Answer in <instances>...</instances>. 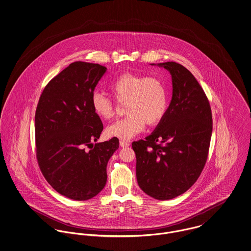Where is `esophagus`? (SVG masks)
Masks as SVG:
<instances>
[{
  "mask_svg": "<svg viewBox=\"0 0 251 251\" xmlns=\"http://www.w3.org/2000/svg\"><path fill=\"white\" fill-rule=\"evenodd\" d=\"M120 146H121L122 148H126V147H129V146H130V144H129V142L120 141Z\"/></svg>",
  "mask_w": 251,
  "mask_h": 251,
  "instance_id": "obj_1",
  "label": "esophagus"
}]
</instances>
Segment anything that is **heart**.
I'll use <instances>...</instances> for the list:
<instances>
[{"label": "heart", "mask_w": 251, "mask_h": 251, "mask_svg": "<svg viewBox=\"0 0 251 251\" xmlns=\"http://www.w3.org/2000/svg\"><path fill=\"white\" fill-rule=\"evenodd\" d=\"M118 100H126V116L107 126L105 133L110 138L129 141L146 126L162 122L168 108V91L164 81L156 76H145L126 72L110 83ZM94 113L102 120L114 114L112 100L103 92L94 91L91 96Z\"/></svg>", "instance_id": "b5f03b06"}]
</instances>
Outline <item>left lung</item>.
I'll list each match as a JSON object with an SVG mask.
<instances>
[{"label":"left lung","instance_id":"left-lung-1","mask_svg":"<svg viewBox=\"0 0 251 251\" xmlns=\"http://www.w3.org/2000/svg\"><path fill=\"white\" fill-rule=\"evenodd\" d=\"M157 66L171 75L172 98L162 122L145 140L133 142L132 149L140 188L164 201L183 194L198 180L207 159L212 114L201 86L188 69L175 62Z\"/></svg>","mask_w":251,"mask_h":251}]
</instances>
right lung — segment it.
I'll list each match as a JSON object with an SVG mask.
<instances>
[{"label":"right lung","mask_w":251,"mask_h":251,"mask_svg":"<svg viewBox=\"0 0 251 251\" xmlns=\"http://www.w3.org/2000/svg\"><path fill=\"white\" fill-rule=\"evenodd\" d=\"M106 67L74 62L45 87L35 114L37 160L49 184L69 199L85 201L106 184V166L119 140L96 143L102 124L91 96Z\"/></svg>","instance_id":"add662e5"}]
</instances>
